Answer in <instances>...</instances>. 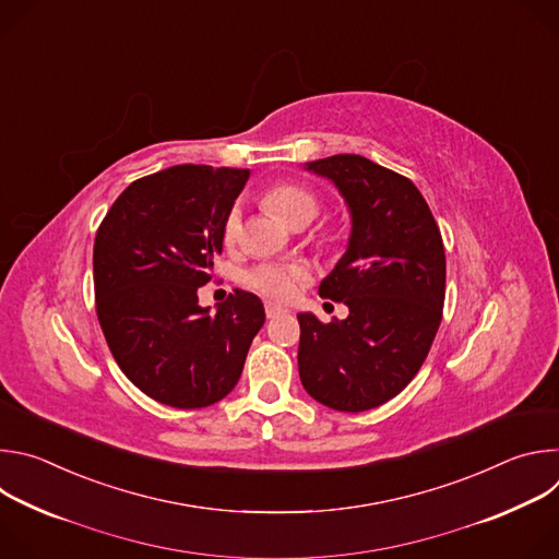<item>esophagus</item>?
<instances>
[{"label": "esophagus", "instance_id": "1", "mask_svg": "<svg viewBox=\"0 0 559 559\" xmlns=\"http://www.w3.org/2000/svg\"><path fill=\"white\" fill-rule=\"evenodd\" d=\"M287 309L283 307V305H276V302H265V313H267V318H274V316H278V313H285Z\"/></svg>", "mask_w": 559, "mask_h": 559}]
</instances>
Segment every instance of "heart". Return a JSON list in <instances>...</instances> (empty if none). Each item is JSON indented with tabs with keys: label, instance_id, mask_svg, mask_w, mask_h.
I'll return each instance as SVG.
<instances>
[{
	"label": "heart",
	"instance_id": "1",
	"mask_svg": "<svg viewBox=\"0 0 559 559\" xmlns=\"http://www.w3.org/2000/svg\"><path fill=\"white\" fill-rule=\"evenodd\" d=\"M267 203L292 227L298 223H309L311 218H316L318 207H321L318 197L309 188L300 183H289V181L276 183L274 188H270ZM241 231H243V210H241V203H234L223 223V241L227 246H234L238 238H241ZM305 278H307V270L298 263H263L246 274V283L252 289L276 300L292 298Z\"/></svg>",
	"mask_w": 559,
	"mask_h": 559
}]
</instances>
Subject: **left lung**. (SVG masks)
Wrapping results in <instances>:
<instances>
[{"instance_id": "8db88e82", "label": "left lung", "mask_w": 559, "mask_h": 559, "mask_svg": "<svg viewBox=\"0 0 559 559\" xmlns=\"http://www.w3.org/2000/svg\"><path fill=\"white\" fill-rule=\"evenodd\" d=\"M332 181L352 218L347 250L318 294L349 316L298 313L305 391L336 412H367L401 393L423 367L442 321L447 261L436 218L407 179L360 154L305 164Z\"/></svg>"}]
</instances>
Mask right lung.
Instances as JSON below:
<instances>
[{"label": "right lung", "instance_id": "obj_1", "mask_svg": "<svg viewBox=\"0 0 559 559\" xmlns=\"http://www.w3.org/2000/svg\"><path fill=\"white\" fill-rule=\"evenodd\" d=\"M250 170L175 166L130 183L95 238L97 316L121 371L152 401L201 409L241 378L265 323L259 296L199 305L223 252V223Z\"/></svg>", "mask_w": 559, "mask_h": 559}]
</instances>
